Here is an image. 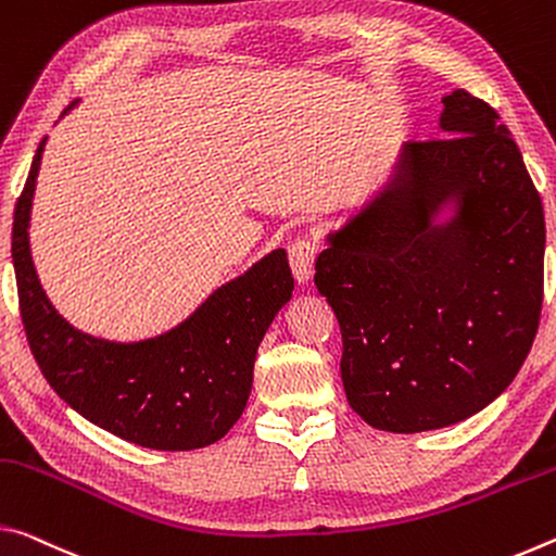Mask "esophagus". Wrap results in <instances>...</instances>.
Here are the masks:
<instances>
[{"label": "esophagus", "mask_w": 556, "mask_h": 556, "mask_svg": "<svg viewBox=\"0 0 556 556\" xmlns=\"http://www.w3.org/2000/svg\"><path fill=\"white\" fill-rule=\"evenodd\" d=\"M288 256H290V268H293V276L298 283H307L315 273L317 243L311 239H298L288 249Z\"/></svg>", "instance_id": "34e87169"}]
</instances>
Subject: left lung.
<instances>
[{
	"label": "left lung",
	"mask_w": 556,
	"mask_h": 556,
	"mask_svg": "<svg viewBox=\"0 0 556 556\" xmlns=\"http://www.w3.org/2000/svg\"><path fill=\"white\" fill-rule=\"evenodd\" d=\"M441 103V138L404 142L315 263L342 330L348 402L391 433L443 429L493 404L542 311L544 208L520 148L468 90Z\"/></svg>",
	"instance_id": "left-lung-1"
}]
</instances>
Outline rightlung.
<instances>
[{"label":"right lung","instance_id":"add662e5","mask_svg":"<svg viewBox=\"0 0 556 556\" xmlns=\"http://www.w3.org/2000/svg\"><path fill=\"white\" fill-rule=\"evenodd\" d=\"M43 148L47 138L34 154L12 229L22 323L43 377L73 412L142 448L194 451L218 441L243 414L258 344L293 295L286 249L218 286L157 338L113 342L80 332L53 307L31 258L29 222Z\"/></svg>","mask_w":556,"mask_h":556}]
</instances>
